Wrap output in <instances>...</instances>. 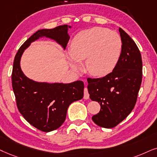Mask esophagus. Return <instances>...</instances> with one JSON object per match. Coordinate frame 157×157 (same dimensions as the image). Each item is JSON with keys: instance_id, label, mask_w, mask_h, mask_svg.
Segmentation results:
<instances>
[{"instance_id": "esophagus-1", "label": "esophagus", "mask_w": 157, "mask_h": 157, "mask_svg": "<svg viewBox=\"0 0 157 157\" xmlns=\"http://www.w3.org/2000/svg\"><path fill=\"white\" fill-rule=\"evenodd\" d=\"M89 96H90V95H89L88 88H85V89H84V98L85 99H88Z\"/></svg>"}]
</instances>
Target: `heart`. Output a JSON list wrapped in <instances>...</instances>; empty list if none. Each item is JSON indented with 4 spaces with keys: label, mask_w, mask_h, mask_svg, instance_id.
Here are the masks:
<instances>
[{
    "label": "heart",
    "mask_w": 157,
    "mask_h": 157,
    "mask_svg": "<svg viewBox=\"0 0 157 157\" xmlns=\"http://www.w3.org/2000/svg\"><path fill=\"white\" fill-rule=\"evenodd\" d=\"M122 48L118 33L101 27L85 29L73 39L69 52L70 65L74 70L79 71V61L85 60V68L90 75H106L118 63Z\"/></svg>",
    "instance_id": "1"
}]
</instances>
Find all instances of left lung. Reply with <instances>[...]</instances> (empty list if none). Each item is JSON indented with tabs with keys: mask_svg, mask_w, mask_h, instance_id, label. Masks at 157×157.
<instances>
[{
	"mask_svg": "<svg viewBox=\"0 0 157 157\" xmlns=\"http://www.w3.org/2000/svg\"><path fill=\"white\" fill-rule=\"evenodd\" d=\"M122 53L112 72L98 78L88 77L90 98L98 102L101 110L93 116L97 125L112 128L133 109L142 82V59L133 40L120 28Z\"/></svg>",
	"mask_w": 157,
	"mask_h": 157,
	"instance_id": "obj_1",
	"label": "left lung"
}]
</instances>
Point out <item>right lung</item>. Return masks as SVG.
<instances>
[{
    "label": "right lung",
    "instance_id": "add662e5",
    "mask_svg": "<svg viewBox=\"0 0 157 157\" xmlns=\"http://www.w3.org/2000/svg\"><path fill=\"white\" fill-rule=\"evenodd\" d=\"M69 27L64 25L37 31L21 45L13 61L11 80L18 109L29 124L43 132L56 130L64 123L69 105L82 98L84 83L81 80L69 84L35 82L23 74L19 62L24 51L41 36L55 40L66 48Z\"/></svg>",
    "mask_w": 157,
    "mask_h": 157
}]
</instances>
